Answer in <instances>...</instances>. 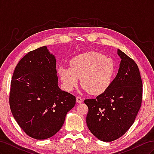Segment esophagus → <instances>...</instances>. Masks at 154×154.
I'll list each match as a JSON object with an SVG mask.
<instances>
[{"label":"esophagus","instance_id":"1","mask_svg":"<svg viewBox=\"0 0 154 154\" xmlns=\"http://www.w3.org/2000/svg\"><path fill=\"white\" fill-rule=\"evenodd\" d=\"M82 101H83V100L80 97H79V96L76 97V102H77V103H82Z\"/></svg>","mask_w":154,"mask_h":154}]
</instances>
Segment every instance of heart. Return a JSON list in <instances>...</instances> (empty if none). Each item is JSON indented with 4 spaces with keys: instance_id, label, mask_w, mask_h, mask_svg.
Instances as JSON below:
<instances>
[{
    "instance_id": "obj_1",
    "label": "heart",
    "mask_w": 154,
    "mask_h": 154,
    "mask_svg": "<svg viewBox=\"0 0 154 154\" xmlns=\"http://www.w3.org/2000/svg\"><path fill=\"white\" fill-rule=\"evenodd\" d=\"M116 67L112 59L97 52H88L73 57L69 67L60 66L59 76L67 91L75 88L81 78L83 88L92 95L98 96L110 88L115 75Z\"/></svg>"
}]
</instances>
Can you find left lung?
<instances>
[{"mask_svg":"<svg viewBox=\"0 0 154 154\" xmlns=\"http://www.w3.org/2000/svg\"><path fill=\"white\" fill-rule=\"evenodd\" d=\"M121 63L110 88L84 103L88 112L86 122L91 133L101 141L110 142L126 133L141 106L143 83L137 65L118 49Z\"/></svg>","mask_w":154,"mask_h":154,"instance_id":"8db88e82","label":"left lung"}]
</instances>
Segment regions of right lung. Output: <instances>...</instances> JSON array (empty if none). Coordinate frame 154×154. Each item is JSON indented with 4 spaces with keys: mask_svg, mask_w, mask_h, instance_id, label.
Returning <instances> with one entry per match:
<instances>
[{
    "mask_svg": "<svg viewBox=\"0 0 154 154\" xmlns=\"http://www.w3.org/2000/svg\"><path fill=\"white\" fill-rule=\"evenodd\" d=\"M56 58L46 46L31 51L18 63L11 82L10 106L24 132L36 139L57 134L76 97L58 85Z\"/></svg>",
    "mask_w": 154,
    "mask_h": 154,
    "instance_id": "1",
    "label": "right lung"
}]
</instances>
